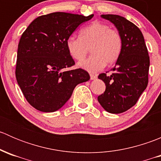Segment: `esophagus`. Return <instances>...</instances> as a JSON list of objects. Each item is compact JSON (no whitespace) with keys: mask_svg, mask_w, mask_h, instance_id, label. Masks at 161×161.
<instances>
[{"mask_svg":"<svg viewBox=\"0 0 161 161\" xmlns=\"http://www.w3.org/2000/svg\"><path fill=\"white\" fill-rule=\"evenodd\" d=\"M97 78V75H96L90 74V79H91V80H94V79H96Z\"/></svg>","mask_w":161,"mask_h":161,"instance_id":"esophagus-1","label":"esophagus"}]
</instances>
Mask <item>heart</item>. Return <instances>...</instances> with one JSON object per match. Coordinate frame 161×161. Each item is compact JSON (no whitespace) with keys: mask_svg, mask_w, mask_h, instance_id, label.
Segmentation results:
<instances>
[{"mask_svg":"<svg viewBox=\"0 0 161 161\" xmlns=\"http://www.w3.org/2000/svg\"><path fill=\"white\" fill-rule=\"evenodd\" d=\"M121 46L120 34L100 22H94L82 29L80 37L71 36L66 40L68 51L76 61L83 60L90 48L92 55L78 64L90 72L101 70L106 64H114L121 53Z\"/></svg>","mask_w":161,"mask_h":161,"instance_id":"1","label":"heart"}]
</instances>
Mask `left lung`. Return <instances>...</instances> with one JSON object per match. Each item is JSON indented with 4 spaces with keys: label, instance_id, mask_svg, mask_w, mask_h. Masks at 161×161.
<instances>
[{
    "label": "left lung",
    "instance_id": "8db88e82",
    "mask_svg": "<svg viewBox=\"0 0 161 161\" xmlns=\"http://www.w3.org/2000/svg\"><path fill=\"white\" fill-rule=\"evenodd\" d=\"M112 22L121 38V53L111 75L104 73L98 79L104 82L106 90L97 100L109 113L120 114L134 106L148 84L150 57L143 35L135 24L117 14H102Z\"/></svg>",
    "mask_w": 161,
    "mask_h": 161
}]
</instances>
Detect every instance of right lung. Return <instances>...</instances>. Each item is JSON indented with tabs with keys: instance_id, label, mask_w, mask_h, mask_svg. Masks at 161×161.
Segmentation results:
<instances>
[{
	"instance_id": "right-lung-1",
	"label": "right lung",
	"mask_w": 161,
	"mask_h": 161,
	"mask_svg": "<svg viewBox=\"0 0 161 161\" xmlns=\"http://www.w3.org/2000/svg\"><path fill=\"white\" fill-rule=\"evenodd\" d=\"M93 14L53 12L34 19L18 47L15 75L27 101L42 112H54L70 99L75 87L90 77L82 69L65 71L75 61L66 40Z\"/></svg>"
}]
</instances>
